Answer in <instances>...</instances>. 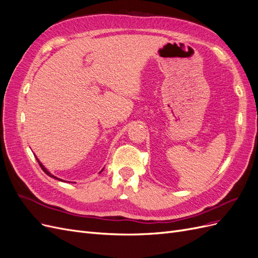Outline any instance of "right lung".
<instances>
[{"label":"right lung","mask_w":258,"mask_h":258,"mask_svg":"<svg viewBox=\"0 0 258 258\" xmlns=\"http://www.w3.org/2000/svg\"><path fill=\"white\" fill-rule=\"evenodd\" d=\"M37 162H38V165H40V166H41V168H42V170H43V171H44V172H45V173H46V174H47V175H49V176H51V177H53V178H56V179H59V178H58V177H56V176H53V175H52V174H50V173H49V172H48V171H47V170H46V168H45V167H44V166H43V165H42V163H41V162H40V160H38V159H37ZM59 181H62V179H59Z\"/></svg>","instance_id":"add662e5"}]
</instances>
